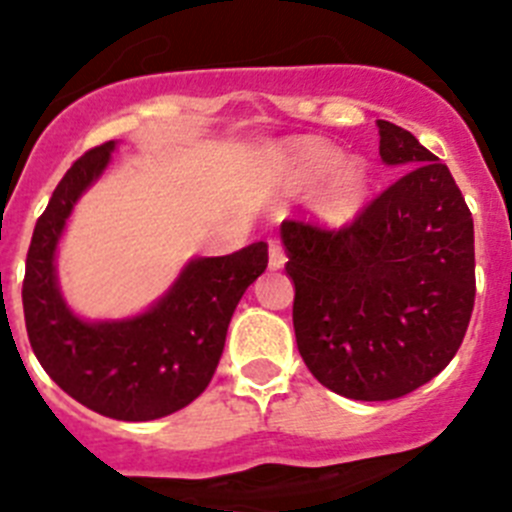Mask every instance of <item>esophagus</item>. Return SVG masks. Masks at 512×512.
I'll return each instance as SVG.
<instances>
[{
    "instance_id": "1",
    "label": "esophagus",
    "mask_w": 512,
    "mask_h": 512,
    "mask_svg": "<svg viewBox=\"0 0 512 512\" xmlns=\"http://www.w3.org/2000/svg\"><path fill=\"white\" fill-rule=\"evenodd\" d=\"M267 265H270V270H280L285 265V250L275 239L267 242Z\"/></svg>"
}]
</instances>
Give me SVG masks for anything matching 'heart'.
I'll list each match as a JSON object with an SVG mask.
<instances>
[{
	"instance_id": "b5f03b06",
	"label": "heart",
	"mask_w": 512,
	"mask_h": 512,
	"mask_svg": "<svg viewBox=\"0 0 512 512\" xmlns=\"http://www.w3.org/2000/svg\"><path fill=\"white\" fill-rule=\"evenodd\" d=\"M319 185L317 189L315 186ZM280 186L288 196L313 192L311 209L326 227H349L367 209L372 173L362 160L344 158L339 147L321 140L298 142L283 160Z\"/></svg>"
}]
</instances>
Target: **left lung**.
Segmentation results:
<instances>
[{
	"instance_id": "8db88e82",
	"label": "left lung",
	"mask_w": 512,
	"mask_h": 512,
	"mask_svg": "<svg viewBox=\"0 0 512 512\" xmlns=\"http://www.w3.org/2000/svg\"><path fill=\"white\" fill-rule=\"evenodd\" d=\"M380 158L405 168L339 232L283 222L293 329L311 375L352 400H393L457 354L474 308V224L449 168L380 119Z\"/></svg>"
}]
</instances>
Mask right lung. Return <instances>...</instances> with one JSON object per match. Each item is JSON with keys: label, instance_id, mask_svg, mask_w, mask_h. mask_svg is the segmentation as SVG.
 <instances>
[{"label": "right lung", "instance_id": "obj_1", "mask_svg": "<svg viewBox=\"0 0 512 512\" xmlns=\"http://www.w3.org/2000/svg\"><path fill=\"white\" fill-rule=\"evenodd\" d=\"M114 147L112 140L89 150L53 191L27 250L22 308L32 352L71 398L117 421H155L206 390L239 298L265 273L267 245L193 257L153 306L130 319H81L61 293L55 252L73 206L107 170Z\"/></svg>", "mask_w": 512, "mask_h": 512}]
</instances>
